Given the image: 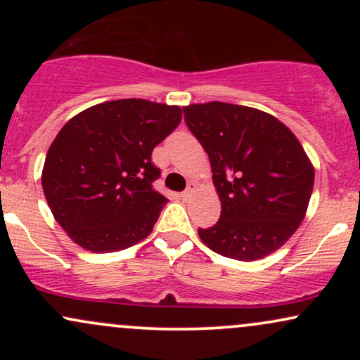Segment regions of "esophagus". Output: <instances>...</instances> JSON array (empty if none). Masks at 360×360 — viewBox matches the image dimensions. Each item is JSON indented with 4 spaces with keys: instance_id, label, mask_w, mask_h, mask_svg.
Listing matches in <instances>:
<instances>
[{
    "instance_id": "esophagus-1",
    "label": "esophagus",
    "mask_w": 360,
    "mask_h": 360,
    "mask_svg": "<svg viewBox=\"0 0 360 360\" xmlns=\"http://www.w3.org/2000/svg\"><path fill=\"white\" fill-rule=\"evenodd\" d=\"M193 191H194V184H189V186H188V189H186V191L181 193V198H184V200H186V198L191 196Z\"/></svg>"
}]
</instances>
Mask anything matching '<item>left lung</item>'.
<instances>
[{"mask_svg": "<svg viewBox=\"0 0 360 360\" xmlns=\"http://www.w3.org/2000/svg\"><path fill=\"white\" fill-rule=\"evenodd\" d=\"M184 122L212 162L220 220L198 229L213 252L257 260L283 247L307 213L315 171L300 140L269 113L212 101L184 106Z\"/></svg>", "mask_w": 360, "mask_h": 360, "instance_id": "obj_1", "label": "left lung"}]
</instances>
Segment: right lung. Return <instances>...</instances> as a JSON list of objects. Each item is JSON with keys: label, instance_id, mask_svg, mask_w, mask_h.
<instances>
[{"label": "right lung", "instance_id": "add662e5", "mask_svg": "<svg viewBox=\"0 0 360 360\" xmlns=\"http://www.w3.org/2000/svg\"><path fill=\"white\" fill-rule=\"evenodd\" d=\"M179 106L146 100L94 105L69 120L49 148L42 188L77 245L117 252L143 240L167 198L152 188V150L179 125Z\"/></svg>", "mask_w": 360, "mask_h": 360}]
</instances>
